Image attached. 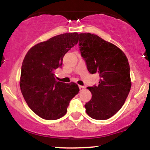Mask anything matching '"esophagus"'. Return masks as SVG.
Returning a JSON list of instances; mask_svg holds the SVG:
<instances>
[{"label":"esophagus","instance_id":"esophagus-1","mask_svg":"<svg viewBox=\"0 0 150 150\" xmlns=\"http://www.w3.org/2000/svg\"><path fill=\"white\" fill-rule=\"evenodd\" d=\"M79 88H80V91H83V90H85V87H84V86L79 85Z\"/></svg>","mask_w":150,"mask_h":150}]
</instances>
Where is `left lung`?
<instances>
[{"label": "left lung", "mask_w": 150, "mask_h": 150, "mask_svg": "<svg viewBox=\"0 0 150 150\" xmlns=\"http://www.w3.org/2000/svg\"><path fill=\"white\" fill-rule=\"evenodd\" d=\"M79 46L88 71L98 73L99 85L88 87L92 97L86 112L96 120H106L124 104L131 87L130 65L125 53L96 34H80Z\"/></svg>", "instance_id": "8db88e82"}]
</instances>
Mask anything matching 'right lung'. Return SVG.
Wrapping results in <instances>:
<instances>
[{
  "instance_id": "right-lung-1",
  "label": "right lung",
  "mask_w": 150,
  "mask_h": 150,
  "mask_svg": "<svg viewBox=\"0 0 150 150\" xmlns=\"http://www.w3.org/2000/svg\"><path fill=\"white\" fill-rule=\"evenodd\" d=\"M77 32L55 36L37 44L26 54L22 65L20 89L31 109L41 118L56 120L67 112L70 101L78 94L77 84L58 82L55 70L63 56L78 42Z\"/></svg>"
}]
</instances>
